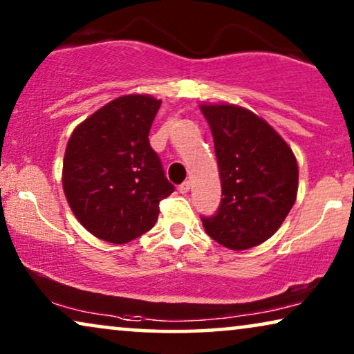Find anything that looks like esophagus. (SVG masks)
I'll use <instances>...</instances> for the list:
<instances>
[{
	"label": "esophagus",
	"instance_id": "obj_1",
	"mask_svg": "<svg viewBox=\"0 0 354 354\" xmlns=\"http://www.w3.org/2000/svg\"><path fill=\"white\" fill-rule=\"evenodd\" d=\"M188 190H190V182H188V180L182 182L180 185H178V192L183 193V195H185V193H188Z\"/></svg>",
	"mask_w": 354,
	"mask_h": 354
}]
</instances>
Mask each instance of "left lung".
I'll return each mask as SVG.
<instances>
[{
  "label": "left lung",
  "mask_w": 354,
  "mask_h": 354,
  "mask_svg": "<svg viewBox=\"0 0 354 354\" xmlns=\"http://www.w3.org/2000/svg\"><path fill=\"white\" fill-rule=\"evenodd\" d=\"M219 166L222 198L201 216L206 234L230 250L272 236L297 200L298 166L282 137L258 115L232 104H203Z\"/></svg>",
  "instance_id": "left-lung-1"
}]
</instances>
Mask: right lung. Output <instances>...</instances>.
<instances>
[{
	"instance_id": "add662e5",
	"label": "right lung",
	"mask_w": 354,
	"mask_h": 354,
	"mask_svg": "<svg viewBox=\"0 0 354 354\" xmlns=\"http://www.w3.org/2000/svg\"><path fill=\"white\" fill-rule=\"evenodd\" d=\"M161 101L127 95L111 101L71 135L62 187L86 230L127 243L156 224L159 203L176 190L148 135Z\"/></svg>"
}]
</instances>
